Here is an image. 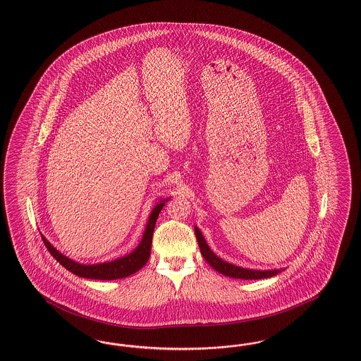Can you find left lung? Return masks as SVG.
<instances>
[{"mask_svg": "<svg viewBox=\"0 0 361 361\" xmlns=\"http://www.w3.org/2000/svg\"><path fill=\"white\" fill-rule=\"evenodd\" d=\"M195 238L200 245V251L204 256L207 263L210 264V267H213L216 272L222 273L224 276L233 277V279H240V280H260V279H268L276 276L283 269H272V271H255V269H245L242 267H236L233 264L227 263L222 260L221 257H218L216 255L210 250V247L206 243L205 238L202 233L200 231V228L195 226Z\"/></svg>", "mask_w": 361, "mask_h": 361, "instance_id": "1", "label": "left lung"}]
</instances>
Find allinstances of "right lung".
<instances>
[{
    "label": "right lung",
    "instance_id": "right-lung-1",
    "mask_svg": "<svg viewBox=\"0 0 361 361\" xmlns=\"http://www.w3.org/2000/svg\"><path fill=\"white\" fill-rule=\"evenodd\" d=\"M166 200L160 201L157 205L152 209L148 222H147L146 230L143 238L140 240V243L137 248L131 252L126 255L123 257H119L111 262L106 263L92 264H80L75 260H71L67 256L60 254L58 250L49 243V240L42 235L43 243L47 247L49 254L54 256V259H56V262L61 264L66 269H68L69 272L76 274L78 277H84V279H92V280H118V279H123L130 274L137 273L140 268H143L146 265L149 254H151V244H152V235L155 230V224L159 213L161 212L163 206L166 205Z\"/></svg>",
    "mask_w": 361,
    "mask_h": 361
}]
</instances>
